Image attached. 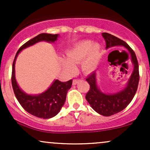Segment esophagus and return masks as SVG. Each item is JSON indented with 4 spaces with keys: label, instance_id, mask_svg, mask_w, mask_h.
<instances>
[{
    "label": "esophagus",
    "instance_id": "1",
    "mask_svg": "<svg viewBox=\"0 0 150 150\" xmlns=\"http://www.w3.org/2000/svg\"><path fill=\"white\" fill-rule=\"evenodd\" d=\"M80 80H73V85H77V84L78 83V82H80Z\"/></svg>",
    "mask_w": 150,
    "mask_h": 150
}]
</instances>
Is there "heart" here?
I'll use <instances>...</instances> for the list:
<instances>
[{
    "label": "heart",
    "mask_w": 150,
    "mask_h": 150,
    "mask_svg": "<svg viewBox=\"0 0 150 150\" xmlns=\"http://www.w3.org/2000/svg\"><path fill=\"white\" fill-rule=\"evenodd\" d=\"M102 48L99 43L83 40L75 43L65 51V58H61V64L67 73L75 72V65L80 63L81 68L86 73H90L97 68L101 58Z\"/></svg>",
    "instance_id": "1"
}]
</instances>
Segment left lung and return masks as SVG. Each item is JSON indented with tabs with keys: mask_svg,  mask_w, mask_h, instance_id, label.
Masks as SVG:
<instances>
[{
	"mask_svg": "<svg viewBox=\"0 0 150 150\" xmlns=\"http://www.w3.org/2000/svg\"><path fill=\"white\" fill-rule=\"evenodd\" d=\"M106 42V49L113 46H123L129 51L133 65V70L126 85L118 92L108 94L101 92L97 85V71L93 72L86 80L90 85V89L86 94V99L96 112L104 116H110L123 111L133 99L138 86L139 65L135 53L128 44L108 33H102Z\"/></svg>",
	"mask_w": 150,
	"mask_h": 150,
	"instance_id": "1",
	"label": "left lung"
}]
</instances>
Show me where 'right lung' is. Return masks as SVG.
Instances as JSON below:
<instances>
[{
  "mask_svg": "<svg viewBox=\"0 0 150 150\" xmlns=\"http://www.w3.org/2000/svg\"><path fill=\"white\" fill-rule=\"evenodd\" d=\"M59 34L42 33L23 44L16 53L13 63L12 85L17 99L24 109L30 114L38 118L47 119L54 117L61 111L65 104L67 92L72 86L73 80L63 82L55 80L51 86L39 94H29L19 87L15 78V61L18 54L23 49L39 42L54 43L57 41Z\"/></svg>",
  "mask_w": 150,
  "mask_h": 150,
  "instance_id": "add662e5",
  "label": "right lung"
}]
</instances>
